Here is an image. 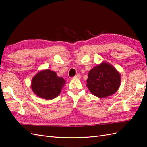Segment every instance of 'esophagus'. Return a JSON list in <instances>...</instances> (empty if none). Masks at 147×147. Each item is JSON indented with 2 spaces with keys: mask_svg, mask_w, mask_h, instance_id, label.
Returning a JSON list of instances; mask_svg holds the SVG:
<instances>
[{
  "mask_svg": "<svg viewBox=\"0 0 147 147\" xmlns=\"http://www.w3.org/2000/svg\"><path fill=\"white\" fill-rule=\"evenodd\" d=\"M74 78H78V79H80L81 78V75H80V74H77L76 75H75V76L74 77Z\"/></svg>",
  "mask_w": 147,
  "mask_h": 147,
  "instance_id": "obj_1",
  "label": "esophagus"
}]
</instances>
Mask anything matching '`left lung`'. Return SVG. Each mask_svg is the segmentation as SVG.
Here are the masks:
<instances>
[{
    "instance_id": "1",
    "label": "left lung",
    "mask_w": 147,
    "mask_h": 147,
    "mask_svg": "<svg viewBox=\"0 0 147 147\" xmlns=\"http://www.w3.org/2000/svg\"><path fill=\"white\" fill-rule=\"evenodd\" d=\"M121 80L118 71L111 64L103 61L90 70L86 86L93 95L105 98L118 90Z\"/></svg>"
}]
</instances>
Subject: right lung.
Returning a JSON list of instances; mask_svg holds the SVG:
<instances>
[{"label":"right lung","mask_w":147,"mask_h":147,"mask_svg":"<svg viewBox=\"0 0 147 147\" xmlns=\"http://www.w3.org/2000/svg\"><path fill=\"white\" fill-rule=\"evenodd\" d=\"M66 82L63 77L50 69L42 70L35 74L31 81L30 87L40 98L51 100L57 97Z\"/></svg>","instance_id":"add662e5"}]
</instances>
